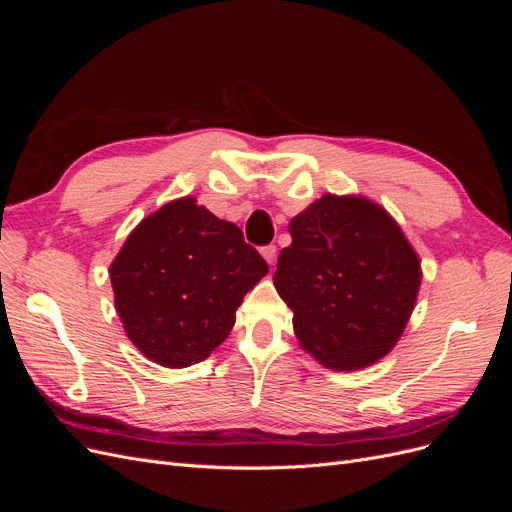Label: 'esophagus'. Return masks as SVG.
Segmentation results:
<instances>
[{"mask_svg":"<svg viewBox=\"0 0 512 512\" xmlns=\"http://www.w3.org/2000/svg\"><path fill=\"white\" fill-rule=\"evenodd\" d=\"M262 256H265L269 265H273L275 258H277V247L275 245H265V247H262Z\"/></svg>","mask_w":512,"mask_h":512,"instance_id":"obj_1","label":"esophagus"}]
</instances>
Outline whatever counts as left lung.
<instances>
[{
    "instance_id": "obj_1",
    "label": "left lung",
    "mask_w": 512,
    "mask_h": 512,
    "mask_svg": "<svg viewBox=\"0 0 512 512\" xmlns=\"http://www.w3.org/2000/svg\"><path fill=\"white\" fill-rule=\"evenodd\" d=\"M273 284L301 346L331 369L389 354L421 286V260L397 222L363 196L324 194L290 222Z\"/></svg>"
}]
</instances>
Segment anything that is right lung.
Segmentation results:
<instances>
[{"label":"right lung","instance_id":"obj_1","mask_svg":"<svg viewBox=\"0 0 512 512\" xmlns=\"http://www.w3.org/2000/svg\"><path fill=\"white\" fill-rule=\"evenodd\" d=\"M269 267L232 222L170 200L138 224L111 265L115 309L149 361L190 367L228 337L237 307Z\"/></svg>","mask_w":512,"mask_h":512}]
</instances>
